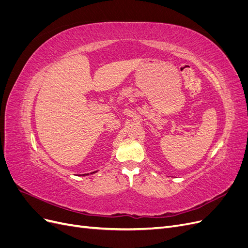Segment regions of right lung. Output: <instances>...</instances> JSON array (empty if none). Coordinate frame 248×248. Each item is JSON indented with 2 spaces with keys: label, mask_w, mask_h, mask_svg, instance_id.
<instances>
[{
  "label": "right lung",
  "mask_w": 248,
  "mask_h": 248,
  "mask_svg": "<svg viewBox=\"0 0 248 248\" xmlns=\"http://www.w3.org/2000/svg\"><path fill=\"white\" fill-rule=\"evenodd\" d=\"M93 172H94V171H93ZM86 175H88V174H86ZM84 176H85V175H84Z\"/></svg>",
  "instance_id": "add662e5"
}]
</instances>
